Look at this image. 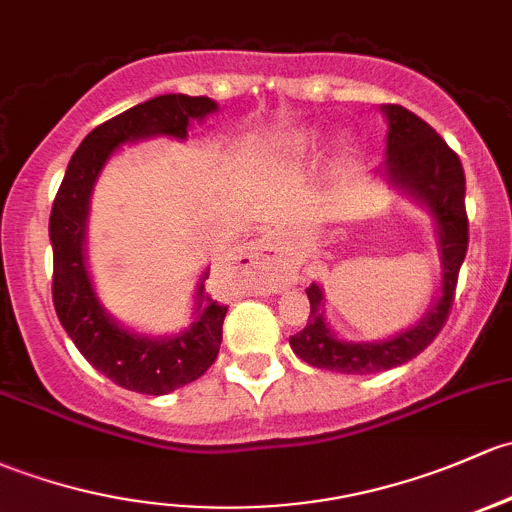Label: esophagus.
<instances>
[{
    "instance_id": "34e87169",
    "label": "esophagus",
    "mask_w": 512,
    "mask_h": 512,
    "mask_svg": "<svg viewBox=\"0 0 512 512\" xmlns=\"http://www.w3.org/2000/svg\"><path fill=\"white\" fill-rule=\"evenodd\" d=\"M240 260H245L247 267H257V270H277L279 267V240L272 233L262 235L252 245H247L240 252Z\"/></svg>"
}]
</instances>
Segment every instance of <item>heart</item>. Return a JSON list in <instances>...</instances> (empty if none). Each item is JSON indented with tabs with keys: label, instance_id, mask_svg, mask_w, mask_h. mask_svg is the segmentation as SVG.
Masks as SVG:
<instances>
[{
	"label": "heart",
	"instance_id": "b5f03b06",
	"mask_svg": "<svg viewBox=\"0 0 512 512\" xmlns=\"http://www.w3.org/2000/svg\"><path fill=\"white\" fill-rule=\"evenodd\" d=\"M316 139H319V132H316L314 127L292 129V132L282 134V137L274 142L272 152L277 154V157H287V159L304 157L306 152H311V149H314ZM343 142H348V139L343 137Z\"/></svg>",
	"mask_w": 512,
	"mask_h": 512
}]
</instances>
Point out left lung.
I'll return each mask as SVG.
<instances>
[{
    "mask_svg": "<svg viewBox=\"0 0 512 512\" xmlns=\"http://www.w3.org/2000/svg\"><path fill=\"white\" fill-rule=\"evenodd\" d=\"M387 120L385 161L375 174L392 188L410 196L434 220L441 260V284L437 299L417 324L385 338V341H343L326 321V294L321 284L306 289L311 314L309 324L289 346L304 363L343 375H368L397 368L417 358L437 338L454 301L456 277L469 247L466 220V179L459 157L432 127L402 105L380 107Z\"/></svg>",
    "mask_w": 512,
    "mask_h": 512,
    "instance_id": "obj_1",
    "label": "left lung"
}]
</instances>
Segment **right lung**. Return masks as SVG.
<instances>
[{
  "label": "right lung",
  "mask_w": 512,
  "mask_h": 512,
  "mask_svg": "<svg viewBox=\"0 0 512 512\" xmlns=\"http://www.w3.org/2000/svg\"><path fill=\"white\" fill-rule=\"evenodd\" d=\"M215 110L218 102L203 95L191 98L169 93L139 102L102 122L75 149L51 208L48 235L53 247V306L58 321L95 370L125 390L142 395H169L211 368L223 341L228 306H220L206 294L203 282L211 274L206 270L193 294V321L184 331L147 336L122 326L102 306L88 270L85 228L90 196L117 149L154 137L186 139L188 127L203 122Z\"/></svg>",
  "instance_id": "1"
}]
</instances>
